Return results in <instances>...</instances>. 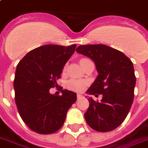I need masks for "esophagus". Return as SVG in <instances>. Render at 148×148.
I'll use <instances>...</instances> for the list:
<instances>
[{"instance_id": "esophagus-1", "label": "esophagus", "mask_w": 148, "mask_h": 148, "mask_svg": "<svg viewBox=\"0 0 148 148\" xmlns=\"http://www.w3.org/2000/svg\"><path fill=\"white\" fill-rule=\"evenodd\" d=\"M83 97L82 95H81V94H77V99H82Z\"/></svg>"}]
</instances>
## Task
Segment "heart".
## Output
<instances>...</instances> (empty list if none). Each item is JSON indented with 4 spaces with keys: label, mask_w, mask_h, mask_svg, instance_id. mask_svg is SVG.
<instances>
[{
    "label": "heart",
    "mask_w": 148,
    "mask_h": 148,
    "mask_svg": "<svg viewBox=\"0 0 148 148\" xmlns=\"http://www.w3.org/2000/svg\"><path fill=\"white\" fill-rule=\"evenodd\" d=\"M88 60V59H85V58H83L82 60H80V64L82 63L83 61ZM66 71V66L63 67V72ZM87 82L85 81H83V80H77V79H72L70 80L66 83V87L71 89L72 91H74V92H82V90L85 89V88L87 85Z\"/></svg>",
    "instance_id": "1"
}]
</instances>
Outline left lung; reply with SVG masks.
Listing matches in <instances>:
<instances>
[{
	"mask_svg": "<svg viewBox=\"0 0 148 148\" xmlns=\"http://www.w3.org/2000/svg\"><path fill=\"white\" fill-rule=\"evenodd\" d=\"M76 52L93 60L99 73L87 93L103 95L100 102L88 99L86 122L98 132L114 130L124 121L133 102L136 76L132 61L105 45H80Z\"/></svg>",
	"mask_w": 148,
	"mask_h": 148,
	"instance_id": "8db88e82",
	"label": "left lung"
}]
</instances>
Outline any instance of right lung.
Masks as SVG:
<instances>
[{
	"label": "right lung",
	"instance_id": "1",
	"mask_svg": "<svg viewBox=\"0 0 148 148\" xmlns=\"http://www.w3.org/2000/svg\"><path fill=\"white\" fill-rule=\"evenodd\" d=\"M77 45L65 47L46 45L33 49L16 66L15 100L19 115L29 129L40 134H51L62 127L67 110L77 94L67 89L61 96L49 92Z\"/></svg>",
	"mask_w": 148,
	"mask_h": 148
}]
</instances>
